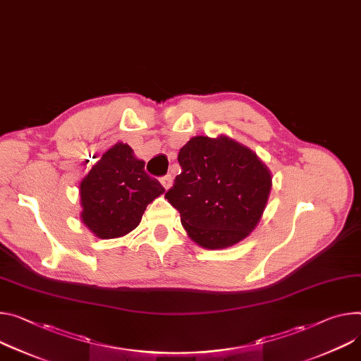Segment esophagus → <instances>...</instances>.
<instances>
[{"label": "esophagus", "instance_id": "obj_1", "mask_svg": "<svg viewBox=\"0 0 361 361\" xmlns=\"http://www.w3.org/2000/svg\"><path fill=\"white\" fill-rule=\"evenodd\" d=\"M159 181H161L162 187L166 188V190H169V188L173 185V177H171V176H166V177H162Z\"/></svg>", "mask_w": 361, "mask_h": 361}]
</instances>
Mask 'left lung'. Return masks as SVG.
Here are the masks:
<instances>
[{
	"mask_svg": "<svg viewBox=\"0 0 361 361\" xmlns=\"http://www.w3.org/2000/svg\"><path fill=\"white\" fill-rule=\"evenodd\" d=\"M178 162L181 173L166 199L180 212L190 239L206 249L246 239L272 188V174L260 158L226 135H197L180 149Z\"/></svg>",
	"mask_w": 361,
	"mask_h": 361,
	"instance_id": "obj_1",
	"label": "left lung"
}]
</instances>
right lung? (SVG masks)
I'll list each match as a JSON object with an SVG mask.
<instances>
[{"instance_id":"1","label":"right lung","mask_w":361,"mask_h":361,"mask_svg":"<svg viewBox=\"0 0 361 361\" xmlns=\"http://www.w3.org/2000/svg\"><path fill=\"white\" fill-rule=\"evenodd\" d=\"M144 166L133 148L118 142L80 181V219L96 238L115 239L133 232L147 206L166 191Z\"/></svg>"}]
</instances>
